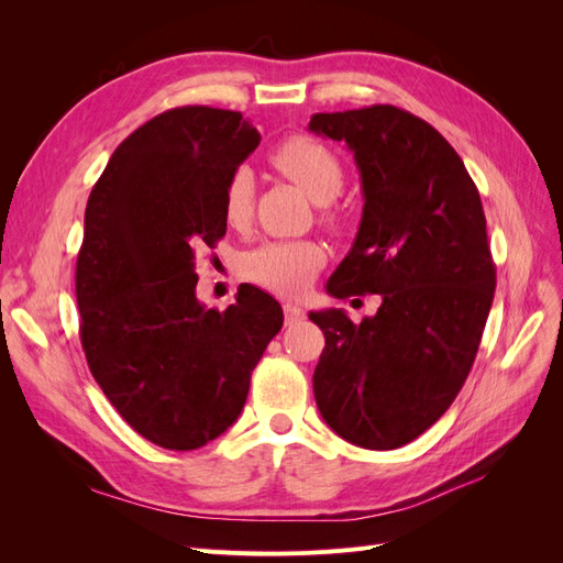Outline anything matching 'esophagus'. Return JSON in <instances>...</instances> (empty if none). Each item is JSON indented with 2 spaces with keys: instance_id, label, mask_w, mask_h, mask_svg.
<instances>
[{
  "instance_id": "obj_1",
  "label": "esophagus",
  "mask_w": 563,
  "mask_h": 563,
  "mask_svg": "<svg viewBox=\"0 0 563 563\" xmlns=\"http://www.w3.org/2000/svg\"><path fill=\"white\" fill-rule=\"evenodd\" d=\"M284 319H286V327H294V323L305 319V312L296 302H284Z\"/></svg>"
}]
</instances>
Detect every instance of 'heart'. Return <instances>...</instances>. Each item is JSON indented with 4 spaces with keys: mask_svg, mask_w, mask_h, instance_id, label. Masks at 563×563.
Listing matches in <instances>:
<instances>
[{
    "mask_svg": "<svg viewBox=\"0 0 563 563\" xmlns=\"http://www.w3.org/2000/svg\"><path fill=\"white\" fill-rule=\"evenodd\" d=\"M272 166L294 180L317 203L333 201L343 190L345 172L335 152L308 135H291L269 152ZM255 183L251 168H234L223 190V218L232 228H244L253 213ZM327 263V251L312 240H277L251 249L244 261V277L284 296H298Z\"/></svg>",
    "mask_w": 563,
    "mask_h": 563,
    "instance_id": "heart-1",
    "label": "heart"
}]
</instances>
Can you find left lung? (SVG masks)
<instances>
[{
  "label": "left lung",
  "mask_w": 563,
  "mask_h": 563,
  "mask_svg": "<svg viewBox=\"0 0 563 563\" xmlns=\"http://www.w3.org/2000/svg\"><path fill=\"white\" fill-rule=\"evenodd\" d=\"M310 131L345 141L364 195L360 232L327 291L383 296L362 323L310 312L327 338L314 399L350 444L399 449L446 413L482 343L496 265L479 190L444 135L395 106L319 112Z\"/></svg>",
  "instance_id": "1"
}]
</instances>
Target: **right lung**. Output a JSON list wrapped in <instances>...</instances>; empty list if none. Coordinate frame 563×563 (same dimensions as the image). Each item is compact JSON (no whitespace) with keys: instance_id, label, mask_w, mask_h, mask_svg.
Segmentation results:
<instances>
[{"instance_id":"add662e5","label":"right lung","mask_w":563,"mask_h":563,"mask_svg":"<svg viewBox=\"0 0 563 563\" xmlns=\"http://www.w3.org/2000/svg\"><path fill=\"white\" fill-rule=\"evenodd\" d=\"M258 143L242 112L166 110L112 152L89 195L75 275L81 347L117 413L162 449H199L240 418L284 323L282 305L251 284L225 312L197 300L195 253L225 236V183Z\"/></svg>"}]
</instances>
